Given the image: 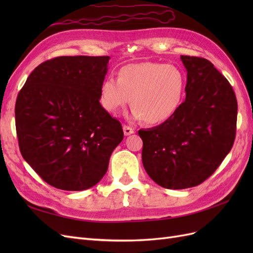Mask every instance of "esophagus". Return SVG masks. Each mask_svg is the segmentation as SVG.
<instances>
[{"instance_id": "34e87169", "label": "esophagus", "mask_w": 253, "mask_h": 253, "mask_svg": "<svg viewBox=\"0 0 253 253\" xmlns=\"http://www.w3.org/2000/svg\"><path fill=\"white\" fill-rule=\"evenodd\" d=\"M124 133H125V135L126 136H128V135H131V134H133L134 133V128H132L131 126H124Z\"/></svg>"}]
</instances>
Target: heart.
<instances>
[{
  "label": "heart",
  "instance_id": "b5f03b06",
  "mask_svg": "<svg viewBox=\"0 0 253 253\" xmlns=\"http://www.w3.org/2000/svg\"><path fill=\"white\" fill-rule=\"evenodd\" d=\"M187 77L174 64L140 62L120 68L118 79L108 77L100 86V102L116 114L132 99L133 118L148 125L169 120L178 111L186 94Z\"/></svg>",
  "mask_w": 253,
  "mask_h": 253
}]
</instances>
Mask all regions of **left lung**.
<instances>
[{
    "mask_svg": "<svg viewBox=\"0 0 253 253\" xmlns=\"http://www.w3.org/2000/svg\"><path fill=\"white\" fill-rule=\"evenodd\" d=\"M180 59L188 72L186 100L169 120L138 131L145 171L175 190L201 185L217 169L233 145L237 118L234 90L210 61Z\"/></svg>",
    "mask_w": 253,
    "mask_h": 253,
    "instance_id": "left-lung-1",
    "label": "left lung"
}]
</instances>
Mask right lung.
I'll list each match as a JSON object with an SVG mask.
<instances>
[{"label":"right lung","instance_id":"add662e5","mask_svg":"<svg viewBox=\"0 0 253 253\" xmlns=\"http://www.w3.org/2000/svg\"><path fill=\"white\" fill-rule=\"evenodd\" d=\"M109 60V56L47 60L19 91L14 114L21 154L57 189L94 187L124 139L121 124L99 102Z\"/></svg>","mask_w":253,"mask_h":253}]
</instances>
